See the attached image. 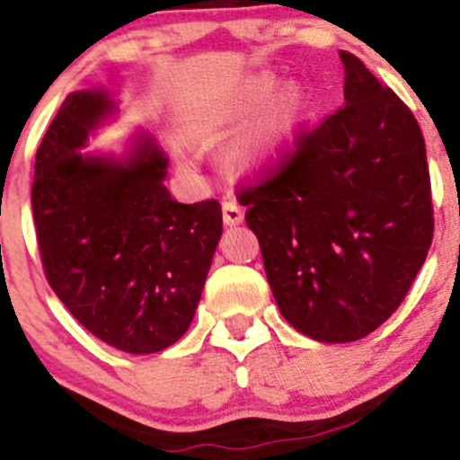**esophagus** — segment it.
Wrapping results in <instances>:
<instances>
[{"label":"esophagus","instance_id":"esophagus-1","mask_svg":"<svg viewBox=\"0 0 460 460\" xmlns=\"http://www.w3.org/2000/svg\"><path fill=\"white\" fill-rule=\"evenodd\" d=\"M222 220L226 226H235L244 220V210L238 201H225L222 204Z\"/></svg>","mask_w":460,"mask_h":460}]
</instances>
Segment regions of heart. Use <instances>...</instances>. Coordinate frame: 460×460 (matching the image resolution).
Returning a JSON list of instances; mask_svg holds the SVG:
<instances>
[{"label":"heart","instance_id":"obj_1","mask_svg":"<svg viewBox=\"0 0 460 460\" xmlns=\"http://www.w3.org/2000/svg\"><path fill=\"white\" fill-rule=\"evenodd\" d=\"M279 93V79L272 75H256L244 81L238 90L222 106L217 122L222 127H238L254 118L270 101L273 104L265 111L259 127L235 147L234 158L247 167H268L281 161L295 140L299 118H302V97L297 90H283Z\"/></svg>","mask_w":460,"mask_h":460}]
</instances>
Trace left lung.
<instances>
[{"label":"left lung","mask_w":460,"mask_h":460,"mask_svg":"<svg viewBox=\"0 0 460 460\" xmlns=\"http://www.w3.org/2000/svg\"><path fill=\"white\" fill-rule=\"evenodd\" d=\"M345 106L297 136L281 170L240 195L288 324L354 342L404 302L433 238L422 131L349 51Z\"/></svg>","instance_id":"8db88e82"}]
</instances>
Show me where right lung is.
<instances>
[{"label":"right lung","instance_id":"1","mask_svg":"<svg viewBox=\"0 0 460 460\" xmlns=\"http://www.w3.org/2000/svg\"><path fill=\"white\" fill-rule=\"evenodd\" d=\"M119 100L106 88L66 97L36 152L31 208L47 281L93 336L156 354L190 327L222 235L216 199L179 204L167 156L138 128L119 154L85 145Z\"/></svg>","mask_w":460,"mask_h":460}]
</instances>
